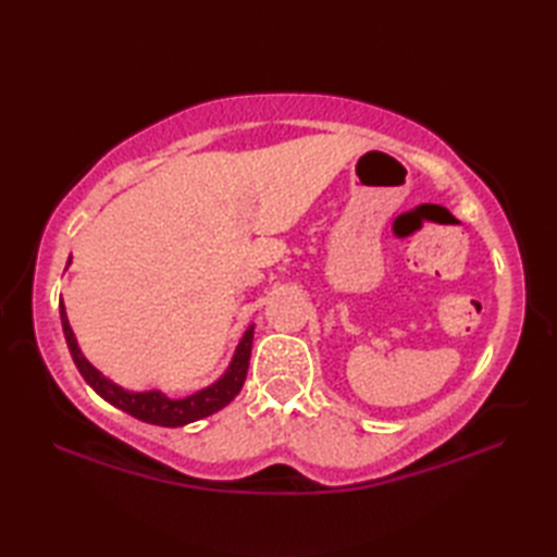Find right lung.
<instances>
[{"mask_svg": "<svg viewBox=\"0 0 557 557\" xmlns=\"http://www.w3.org/2000/svg\"><path fill=\"white\" fill-rule=\"evenodd\" d=\"M71 265V258L66 260V268ZM59 318H62V327H64V337L71 351V359H74L78 373L83 375L96 393L110 401L112 407L122 409L126 413H132L134 419L146 421L152 425H164V429H176V425H186L194 423L198 419H206L210 413L220 411L222 407H227L230 401L242 393L246 373H248V359H251V345H253V325H248L244 337L239 339V345L234 349V357L215 383L196 389L194 395L186 397H168L162 389H144V393H134V389H126L122 385L112 383L110 377H104L96 366H92L76 342L74 330L69 325L64 301H59Z\"/></svg>", "mask_w": 557, "mask_h": 557, "instance_id": "obj_1", "label": "right lung"}]
</instances>
